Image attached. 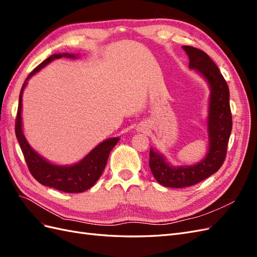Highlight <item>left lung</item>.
<instances>
[{
  "mask_svg": "<svg viewBox=\"0 0 257 257\" xmlns=\"http://www.w3.org/2000/svg\"><path fill=\"white\" fill-rule=\"evenodd\" d=\"M189 57V67L196 69L204 77L210 88L208 110L209 149L206 157L192 166H173L164 155L150 149L149 166L160 184L167 188H186L205 180L216 173L224 163L228 139L232 127L229 106V90L224 77L214 62L203 50L183 46Z\"/></svg>",
  "mask_w": 257,
  "mask_h": 257,
  "instance_id": "8db88e82",
  "label": "left lung"
}]
</instances>
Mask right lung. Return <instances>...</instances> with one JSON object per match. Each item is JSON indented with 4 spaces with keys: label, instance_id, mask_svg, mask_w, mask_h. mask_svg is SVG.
Returning <instances> with one entry per match:
<instances>
[{
    "label": "right lung",
    "instance_id": "obj_1",
    "mask_svg": "<svg viewBox=\"0 0 257 257\" xmlns=\"http://www.w3.org/2000/svg\"><path fill=\"white\" fill-rule=\"evenodd\" d=\"M62 57L66 58H77L76 54L72 53H57L52 54L49 58L38 65L35 69L30 73L27 79L23 83L20 95L19 105L16 118V137L19 142L20 148L26 159L28 168L30 173L36 179V180L43 185L49 186L56 190L65 193H81L89 190L102 176L105 166L107 164L108 157L113 147L119 142V137L108 138L103 143L97 145L94 149L91 150L85 157L71 166L56 165L48 162L43 157H41L36 151L32 149L23 135L22 121H21V108H22V94L25 90L28 80L37 72H40L43 67L49 64L51 61L56 59H61Z\"/></svg>",
    "mask_w": 257,
    "mask_h": 257
}]
</instances>
